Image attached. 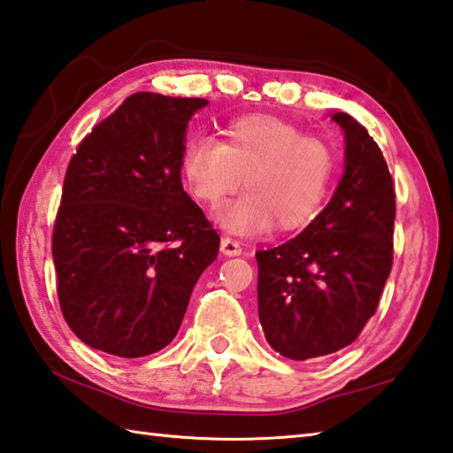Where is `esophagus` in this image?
<instances>
[{"label": "esophagus", "instance_id": "esophagus-1", "mask_svg": "<svg viewBox=\"0 0 453 453\" xmlns=\"http://www.w3.org/2000/svg\"><path fill=\"white\" fill-rule=\"evenodd\" d=\"M220 252H223L225 256L233 257V256H240L242 254V246H240L236 240L225 236L223 240H220Z\"/></svg>", "mask_w": 453, "mask_h": 453}]
</instances>
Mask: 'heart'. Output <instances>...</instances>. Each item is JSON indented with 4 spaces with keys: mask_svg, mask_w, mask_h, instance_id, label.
<instances>
[{
    "mask_svg": "<svg viewBox=\"0 0 453 453\" xmlns=\"http://www.w3.org/2000/svg\"><path fill=\"white\" fill-rule=\"evenodd\" d=\"M180 170L191 196L219 207L242 186V197L220 209L228 233L260 236L278 225L283 233L307 228L328 199L336 156L319 136L273 115H246L220 128V141L191 138Z\"/></svg>",
    "mask_w": 453,
    "mask_h": 453,
    "instance_id": "1",
    "label": "heart"
}]
</instances>
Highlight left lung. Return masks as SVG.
<instances>
[{
	"instance_id": "8db88e82",
	"label": "left lung",
	"mask_w": 453,
	"mask_h": 453,
	"mask_svg": "<svg viewBox=\"0 0 453 453\" xmlns=\"http://www.w3.org/2000/svg\"><path fill=\"white\" fill-rule=\"evenodd\" d=\"M344 173L320 215L288 242L256 252L257 317L267 344L289 359L334 354L373 317L393 265L395 189L367 128L334 113Z\"/></svg>"
}]
</instances>
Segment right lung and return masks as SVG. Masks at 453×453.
<instances>
[{"mask_svg":"<svg viewBox=\"0 0 453 453\" xmlns=\"http://www.w3.org/2000/svg\"><path fill=\"white\" fill-rule=\"evenodd\" d=\"M201 97L138 91L94 127L68 164L52 233L62 315L119 357L175 338L220 238L183 191L180 158Z\"/></svg>","mask_w":453,"mask_h":453,"instance_id":"obj_1","label":"right lung"}]
</instances>
